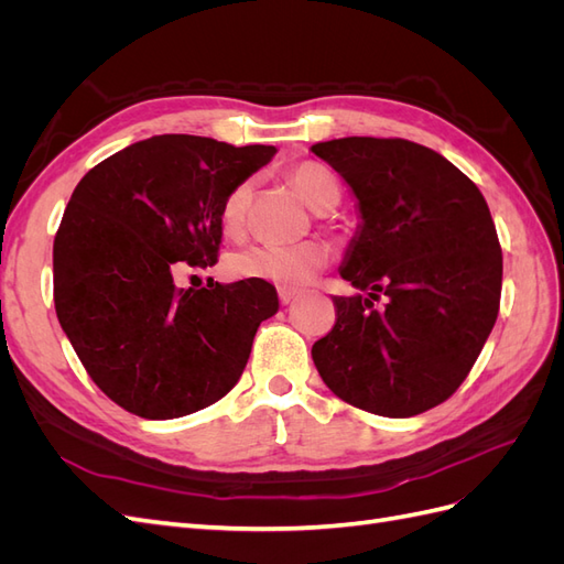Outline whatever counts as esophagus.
Listing matches in <instances>:
<instances>
[{"instance_id": "34e87169", "label": "esophagus", "mask_w": 564, "mask_h": 564, "mask_svg": "<svg viewBox=\"0 0 564 564\" xmlns=\"http://www.w3.org/2000/svg\"><path fill=\"white\" fill-rule=\"evenodd\" d=\"M278 296H280V303H282V305H286V303H292V301L299 296V289H292V286H280V289H278Z\"/></svg>"}]
</instances>
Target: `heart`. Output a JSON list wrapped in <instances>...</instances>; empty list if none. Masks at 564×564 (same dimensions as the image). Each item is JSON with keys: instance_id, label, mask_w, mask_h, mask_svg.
I'll return each instance as SVG.
<instances>
[{"instance_id": "heart-1", "label": "heart", "mask_w": 564, "mask_h": 564, "mask_svg": "<svg viewBox=\"0 0 564 564\" xmlns=\"http://www.w3.org/2000/svg\"><path fill=\"white\" fill-rule=\"evenodd\" d=\"M292 181L301 197L319 214L332 212L340 199V185L327 166L303 162L292 172ZM251 199V181H240L220 204V226L228 235L245 228ZM329 259L322 242L305 240L299 245H251L228 256V272L237 280L270 282L278 286L308 284Z\"/></svg>"}]
</instances>
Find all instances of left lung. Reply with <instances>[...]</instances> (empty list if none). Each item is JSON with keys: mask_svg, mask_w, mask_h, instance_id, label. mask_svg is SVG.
<instances>
[{"mask_svg": "<svg viewBox=\"0 0 564 564\" xmlns=\"http://www.w3.org/2000/svg\"><path fill=\"white\" fill-rule=\"evenodd\" d=\"M313 152L357 197L362 224L340 278L369 292L334 296L336 322L313 362L357 409L429 412L466 381L499 315L503 256L487 202L440 152L404 139L348 135Z\"/></svg>", "mask_w": 564, "mask_h": 564, "instance_id": "obj_1", "label": "left lung"}]
</instances>
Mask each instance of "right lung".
I'll list each match as a JSON object with an SVG mask.
<instances>
[{
    "label": "right lung",
    "mask_w": 564,
    "mask_h": 564,
    "mask_svg": "<svg viewBox=\"0 0 564 564\" xmlns=\"http://www.w3.org/2000/svg\"><path fill=\"white\" fill-rule=\"evenodd\" d=\"M275 145L164 133L84 176L54 240V303L91 381L141 419H178L240 381L256 329L278 313L270 282L181 289L218 261L220 204Z\"/></svg>",
    "instance_id": "right-lung-1"
}]
</instances>
